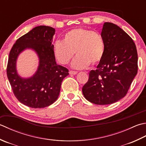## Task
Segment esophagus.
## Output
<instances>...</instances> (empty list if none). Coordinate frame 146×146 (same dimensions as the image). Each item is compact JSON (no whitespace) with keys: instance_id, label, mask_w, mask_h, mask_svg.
<instances>
[{"instance_id":"1","label":"esophagus","mask_w":146,"mask_h":146,"mask_svg":"<svg viewBox=\"0 0 146 146\" xmlns=\"http://www.w3.org/2000/svg\"><path fill=\"white\" fill-rule=\"evenodd\" d=\"M69 73H70V75H76V74L78 73V72H77V71H70Z\"/></svg>"}]
</instances>
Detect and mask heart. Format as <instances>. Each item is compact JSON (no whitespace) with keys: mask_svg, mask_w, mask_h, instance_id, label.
Here are the masks:
<instances>
[{"mask_svg":"<svg viewBox=\"0 0 146 146\" xmlns=\"http://www.w3.org/2000/svg\"><path fill=\"white\" fill-rule=\"evenodd\" d=\"M54 54L59 63L66 64L73 58L72 67L83 69L91 64L95 65L101 61L105 52V42L98 32L78 28L66 33L63 41H56L54 44Z\"/></svg>","mask_w":146,"mask_h":146,"instance_id":"b5f03b06","label":"heart"}]
</instances>
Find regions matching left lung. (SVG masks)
I'll list each match as a JSON object with an SVG mask.
<instances>
[{
  "label": "left lung",
  "mask_w": 146,
  "mask_h": 146,
  "mask_svg": "<svg viewBox=\"0 0 146 146\" xmlns=\"http://www.w3.org/2000/svg\"><path fill=\"white\" fill-rule=\"evenodd\" d=\"M101 35L105 52L82 88L84 97L98 105L113 104L126 95L137 73L138 56L132 38L121 28L106 22Z\"/></svg>",
  "instance_id": "obj_1"
}]
</instances>
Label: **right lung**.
Masks as SVG:
<instances>
[{"label":"right lung","mask_w":146,"mask_h":146,"mask_svg":"<svg viewBox=\"0 0 146 146\" xmlns=\"http://www.w3.org/2000/svg\"><path fill=\"white\" fill-rule=\"evenodd\" d=\"M54 28L38 26L17 40L10 51L7 75L17 99L28 107L44 108L58 98L61 83L68 70L56 63L52 45ZM27 49L32 50L39 59V65L34 75L22 77L17 70L18 57Z\"/></svg>","instance_id":"add662e5"}]
</instances>
